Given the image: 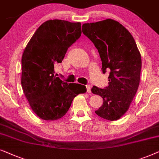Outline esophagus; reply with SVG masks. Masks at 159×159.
<instances>
[{"label":"esophagus","instance_id":"34e87169","mask_svg":"<svg viewBox=\"0 0 159 159\" xmlns=\"http://www.w3.org/2000/svg\"><path fill=\"white\" fill-rule=\"evenodd\" d=\"M86 92H87V93H91V86L89 85H86Z\"/></svg>","mask_w":159,"mask_h":159}]
</instances>
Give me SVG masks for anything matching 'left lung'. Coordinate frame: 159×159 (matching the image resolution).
Here are the masks:
<instances>
[{
    "label": "left lung",
    "instance_id": "8db88e82",
    "mask_svg": "<svg viewBox=\"0 0 159 159\" xmlns=\"http://www.w3.org/2000/svg\"><path fill=\"white\" fill-rule=\"evenodd\" d=\"M82 32L98 50L103 73L110 72L108 86L92 89L103 99L95 113L108 120L119 119L129 108L139 84L142 60L136 42L128 30L111 19L85 23Z\"/></svg>",
    "mask_w": 159,
    "mask_h": 159
}]
</instances>
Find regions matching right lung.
Segmentation results:
<instances>
[{"instance_id": "right-lung-1", "label": "right lung", "mask_w": 159, "mask_h": 159, "mask_svg": "<svg viewBox=\"0 0 159 159\" xmlns=\"http://www.w3.org/2000/svg\"><path fill=\"white\" fill-rule=\"evenodd\" d=\"M81 35V24L61 20L43 22L30 40L22 57L21 84L33 111L41 119L54 120L67 113L85 86L67 84L54 75L67 48Z\"/></svg>"}]
</instances>
